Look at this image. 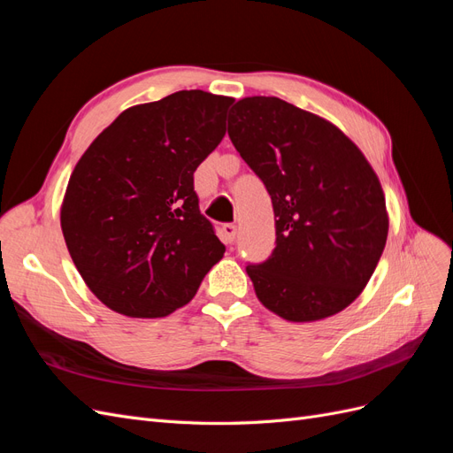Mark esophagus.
I'll use <instances>...</instances> for the list:
<instances>
[{"mask_svg": "<svg viewBox=\"0 0 453 453\" xmlns=\"http://www.w3.org/2000/svg\"><path fill=\"white\" fill-rule=\"evenodd\" d=\"M236 232H238V230H236L234 225H223V240H225V243H228V245L234 243Z\"/></svg>", "mask_w": 453, "mask_h": 453, "instance_id": "1", "label": "esophagus"}]
</instances>
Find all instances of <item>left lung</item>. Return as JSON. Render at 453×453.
Segmentation results:
<instances>
[{
	"label": "left lung",
	"instance_id": "obj_1",
	"mask_svg": "<svg viewBox=\"0 0 453 453\" xmlns=\"http://www.w3.org/2000/svg\"><path fill=\"white\" fill-rule=\"evenodd\" d=\"M228 135L263 180L276 250L248 276L265 308L310 323L348 308L386 248L389 215L376 172L331 120L276 96L232 107Z\"/></svg>",
	"mask_w": 453,
	"mask_h": 453
}]
</instances>
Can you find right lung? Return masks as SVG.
Segmentation results:
<instances>
[{
	"label": "right lung",
	"mask_w": 453,
	"mask_h": 453,
	"mask_svg": "<svg viewBox=\"0 0 453 453\" xmlns=\"http://www.w3.org/2000/svg\"><path fill=\"white\" fill-rule=\"evenodd\" d=\"M232 102L180 90L132 105L75 164L60 225L81 278L109 310L166 318L223 258L193 175L221 143Z\"/></svg>",
	"instance_id": "1"
}]
</instances>
